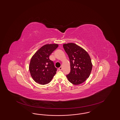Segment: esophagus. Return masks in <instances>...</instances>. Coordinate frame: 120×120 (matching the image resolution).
<instances>
[{
    "mask_svg": "<svg viewBox=\"0 0 120 120\" xmlns=\"http://www.w3.org/2000/svg\"><path fill=\"white\" fill-rule=\"evenodd\" d=\"M58 70H62V67H59L58 69Z\"/></svg>",
    "mask_w": 120,
    "mask_h": 120,
    "instance_id": "esophagus-1",
    "label": "esophagus"
}]
</instances>
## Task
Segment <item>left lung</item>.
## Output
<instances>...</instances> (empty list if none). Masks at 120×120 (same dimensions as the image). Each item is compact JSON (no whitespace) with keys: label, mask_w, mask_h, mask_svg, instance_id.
I'll return each mask as SVG.
<instances>
[{"label":"left lung","mask_w":120,"mask_h":120,"mask_svg":"<svg viewBox=\"0 0 120 120\" xmlns=\"http://www.w3.org/2000/svg\"><path fill=\"white\" fill-rule=\"evenodd\" d=\"M63 46L70 61V73L66 77L74 85L81 84L90 75L93 66L90 57L85 50L75 43L64 44Z\"/></svg>","instance_id":"8db88e82"}]
</instances>
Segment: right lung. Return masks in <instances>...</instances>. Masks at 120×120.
Segmentation results:
<instances>
[{"label": "right lung", "instance_id": "right-lung-1", "mask_svg": "<svg viewBox=\"0 0 120 120\" xmlns=\"http://www.w3.org/2000/svg\"><path fill=\"white\" fill-rule=\"evenodd\" d=\"M58 45L57 44H46L36 51L31 58L29 71L31 77L36 82L45 85L51 82L56 74L57 68L49 56Z\"/></svg>", "mask_w": 120, "mask_h": 120}]
</instances>
